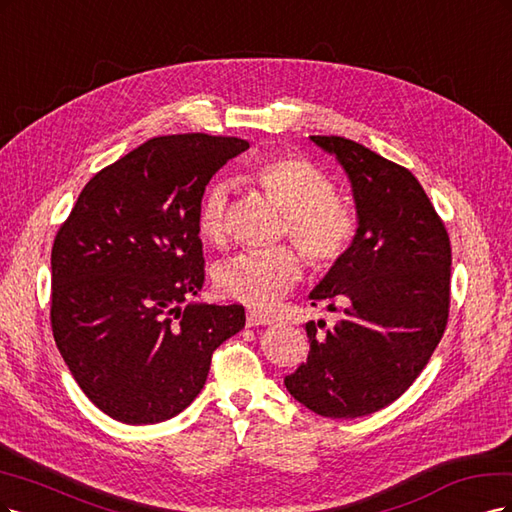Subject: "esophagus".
Here are the masks:
<instances>
[{
    "mask_svg": "<svg viewBox=\"0 0 512 512\" xmlns=\"http://www.w3.org/2000/svg\"><path fill=\"white\" fill-rule=\"evenodd\" d=\"M272 319L263 315V312H257V310H249L246 312V325L249 327H259V325H270Z\"/></svg>",
    "mask_w": 512,
    "mask_h": 512,
    "instance_id": "esophagus-1",
    "label": "esophagus"
}]
</instances>
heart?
<instances>
[{
	"instance_id": "1",
	"label": "heart",
	"mask_w": 512,
	"mask_h": 512,
	"mask_svg": "<svg viewBox=\"0 0 512 512\" xmlns=\"http://www.w3.org/2000/svg\"><path fill=\"white\" fill-rule=\"evenodd\" d=\"M246 176L283 210L278 240H293L312 270L327 274L351 255L359 236V214L349 200L334 193V180L310 159L285 151L268 153L251 163ZM227 208V185H210L197 208V232L208 244L227 242ZM300 276V253L283 244L225 261L214 283L225 298L270 308Z\"/></svg>"
}]
</instances>
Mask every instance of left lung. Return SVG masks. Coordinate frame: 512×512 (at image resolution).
<instances>
[{
    "mask_svg": "<svg viewBox=\"0 0 512 512\" xmlns=\"http://www.w3.org/2000/svg\"><path fill=\"white\" fill-rule=\"evenodd\" d=\"M310 140L349 174L359 236L308 295L338 321L306 323L310 353L285 387L321 417L355 419L398 400L430 361L449 321L451 242L410 170L340 136Z\"/></svg>",
    "mask_w": 512,
    "mask_h": 512,
    "instance_id": "8db88e82",
    "label": "left lung"
}]
</instances>
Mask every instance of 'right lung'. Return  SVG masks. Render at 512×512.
<instances>
[{
  "mask_svg": "<svg viewBox=\"0 0 512 512\" xmlns=\"http://www.w3.org/2000/svg\"><path fill=\"white\" fill-rule=\"evenodd\" d=\"M227 136H159L97 172L55 236L51 327L74 381L108 417L161 423L202 391L244 308L187 304L204 287L197 208Z\"/></svg>",
  "mask_w": 512,
  "mask_h": 512,
  "instance_id": "obj_1",
  "label": "right lung"
}]
</instances>
